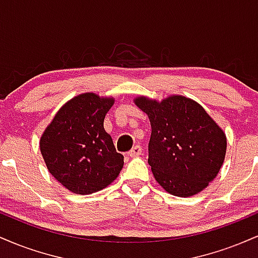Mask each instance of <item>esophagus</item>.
<instances>
[{"label":"esophagus","instance_id":"34e87169","mask_svg":"<svg viewBox=\"0 0 258 258\" xmlns=\"http://www.w3.org/2000/svg\"><path fill=\"white\" fill-rule=\"evenodd\" d=\"M128 155L132 156V158H135V156L142 155V147H141V146H135V147H133L132 149L128 152Z\"/></svg>","mask_w":258,"mask_h":258}]
</instances>
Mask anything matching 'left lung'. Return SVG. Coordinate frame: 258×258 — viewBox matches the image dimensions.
Masks as SVG:
<instances>
[{
	"mask_svg": "<svg viewBox=\"0 0 258 258\" xmlns=\"http://www.w3.org/2000/svg\"><path fill=\"white\" fill-rule=\"evenodd\" d=\"M152 125L148 162L167 193L191 197L205 189L223 165L227 138L200 104L183 96L156 102L135 99Z\"/></svg>",
	"mask_w": 258,
	"mask_h": 258,
	"instance_id": "1",
	"label": "left lung"
}]
</instances>
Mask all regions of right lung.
I'll return each instance as SVG.
<instances>
[{"label":"right lung","instance_id":"1","mask_svg":"<svg viewBox=\"0 0 258 258\" xmlns=\"http://www.w3.org/2000/svg\"><path fill=\"white\" fill-rule=\"evenodd\" d=\"M112 98L84 93L59 109L44 130L40 149L46 166L55 179L75 194L102 190L116 179L123 166L104 117Z\"/></svg>","mask_w":258,"mask_h":258}]
</instances>
